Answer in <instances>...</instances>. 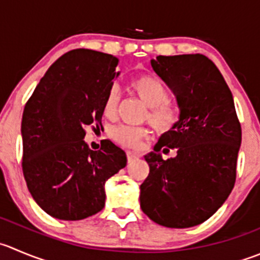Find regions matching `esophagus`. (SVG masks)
I'll use <instances>...</instances> for the list:
<instances>
[{
    "label": "esophagus",
    "mask_w": 260,
    "mask_h": 260,
    "mask_svg": "<svg viewBox=\"0 0 260 260\" xmlns=\"http://www.w3.org/2000/svg\"><path fill=\"white\" fill-rule=\"evenodd\" d=\"M140 156L137 155V153L135 152H127V158H128V162H132L133 160H136V158H138Z\"/></svg>",
    "instance_id": "34e87169"
}]
</instances>
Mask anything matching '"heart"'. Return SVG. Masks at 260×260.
<instances>
[{"mask_svg": "<svg viewBox=\"0 0 260 260\" xmlns=\"http://www.w3.org/2000/svg\"><path fill=\"white\" fill-rule=\"evenodd\" d=\"M129 87L148 107L146 119L156 131L169 133L181 122V110L179 105L169 100V90L157 77L150 74H141L132 77ZM119 102V91L112 87L105 95L103 112L107 117H114ZM147 127H133L120 124L110 131V137L119 145L128 148H137L143 140L150 136Z\"/></svg>", "mask_w": 260, "mask_h": 260, "instance_id": "heart-1", "label": "heart"}]
</instances>
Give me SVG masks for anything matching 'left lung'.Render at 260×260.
Wrapping results in <instances>:
<instances>
[{"label": "left lung", "mask_w": 260, "mask_h": 260, "mask_svg": "<svg viewBox=\"0 0 260 260\" xmlns=\"http://www.w3.org/2000/svg\"><path fill=\"white\" fill-rule=\"evenodd\" d=\"M156 74L176 95L181 122L145 156L150 173L141 184V208L153 222L173 229L200 225L228 200L236 180L241 125L233 94L206 55H158ZM176 148L162 160L159 151Z\"/></svg>", "instance_id": "8db88e82"}]
</instances>
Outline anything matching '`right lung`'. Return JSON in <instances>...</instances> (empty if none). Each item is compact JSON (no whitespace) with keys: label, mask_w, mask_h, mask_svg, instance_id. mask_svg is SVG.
Returning <instances> with one entry per match:
<instances>
[{"label":"right lung","mask_w":260,"mask_h":260,"mask_svg":"<svg viewBox=\"0 0 260 260\" xmlns=\"http://www.w3.org/2000/svg\"><path fill=\"white\" fill-rule=\"evenodd\" d=\"M119 59L91 49L64 53L49 67L22 113V174L31 197L54 218L77 221L100 212L104 184L127 165L123 150L105 140L85 143L102 125L103 103Z\"/></svg>","instance_id":"right-lung-1"}]
</instances>
